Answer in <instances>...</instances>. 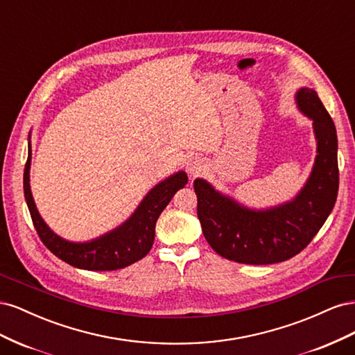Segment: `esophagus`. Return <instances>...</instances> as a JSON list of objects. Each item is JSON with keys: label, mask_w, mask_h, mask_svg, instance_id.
Segmentation results:
<instances>
[{"label": "esophagus", "mask_w": 355, "mask_h": 355, "mask_svg": "<svg viewBox=\"0 0 355 355\" xmlns=\"http://www.w3.org/2000/svg\"><path fill=\"white\" fill-rule=\"evenodd\" d=\"M204 167H206V164H204L202 159L198 158V157L189 158L188 163H187V170H188V173H189L192 178L198 176V175L201 173V171L204 170Z\"/></svg>", "instance_id": "esophagus-1"}]
</instances>
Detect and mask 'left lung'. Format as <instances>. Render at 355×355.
<instances>
[{"instance_id": "obj_1", "label": "left lung", "mask_w": 355, "mask_h": 355, "mask_svg": "<svg viewBox=\"0 0 355 355\" xmlns=\"http://www.w3.org/2000/svg\"><path fill=\"white\" fill-rule=\"evenodd\" d=\"M296 103L313 120L317 155L306 184L292 201L262 210L249 209L207 180H194L202 234L225 259L249 265L287 261L315 237L335 206L339 189L335 124L314 89H299Z\"/></svg>"}]
</instances>
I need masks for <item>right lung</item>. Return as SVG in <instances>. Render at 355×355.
Here are the masks:
<instances>
[{"instance_id": "right-lung-1", "label": "right lung", "mask_w": 355, "mask_h": 355, "mask_svg": "<svg viewBox=\"0 0 355 355\" xmlns=\"http://www.w3.org/2000/svg\"><path fill=\"white\" fill-rule=\"evenodd\" d=\"M31 142L24 171V191L32 223L47 249L59 259L80 270L114 271L132 265L148 254L154 244L157 219L176 192L188 184L185 171L161 180L139 204L135 213L120 227L87 243H72L59 237L42 220L32 198L29 185Z\"/></svg>"}]
</instances>
